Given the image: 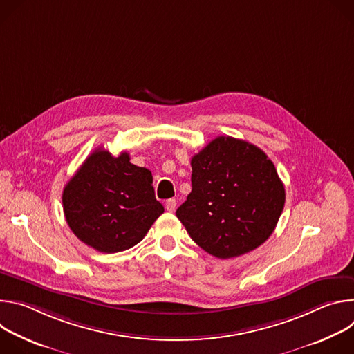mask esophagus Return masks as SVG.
Returning a JSON list of instances; mask_svg holds the SVG:
<instances>
[{
	"label": "esophagus",
	"mask_w": 354,
	"mask_h": 354,
	"mask_svg": "<svg viewBox=\"0 0 354 354\" xmlns=\"http://www.w3.org/2000/svg\"><path fill=\"white\" fill-rule=\"evenodd\" d=\"M165 209H167V212L174 213L175 209H176V200L175 198H169L167 203H165Z\"/></svg>",
	"instance_id": "esophagus-1"
}]
</instances>
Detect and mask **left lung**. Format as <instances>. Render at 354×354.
Wrapping results in <instances>:
<instances>
[{
	"label": "left lung",
	"mask_w": 354,
	"mask_h": 354,
	"mask_svg": "<svg viewBox=\"0 0 354 354\" xmlns=\"http://www.w3.org/2000/svg\"><path fill=\"white\" fill-rule=\"evenodd\" d=\"M192 192L176 210L190 238L230 259L261 246L274 231L286 192L263 151L220 136L192 157Z\"/></svg>",
	"instance_id": "left-lung-1"
}]
</instances>
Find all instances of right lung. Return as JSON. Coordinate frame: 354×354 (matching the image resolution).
<instances>
[{"mask_svg": "<svg viewBox=\"0 0 354 354\" xmlns=\"http://www.w3.org/2000/svg\"><path fill=\"white\" fill-rule=\"evenodd\" d=\"M63 210L78 239L115 254L138 243L164 206L156 198L147 168L133 165L129 153L113 157L100 147L66 185Z\"/></svg>", "mask_w": 354, "mask_h": 354, "instance_id": "right-lung-1", "label": "right lung"}]
</instances>
